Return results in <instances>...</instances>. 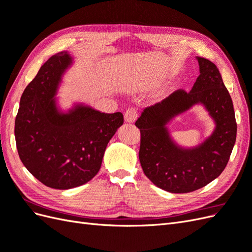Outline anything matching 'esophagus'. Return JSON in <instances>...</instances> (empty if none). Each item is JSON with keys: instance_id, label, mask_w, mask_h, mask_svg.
<instances>
[{"instance_id": "obj_1", "label": "esophagus", "mask_w": 252, "mask_h": 252, "mask_svg": "<svg viewBox=\"0 0 252 252\" xmlns=\"http://www.w3.org/2000/svg\"><path fill=\"white\" fill-rule=\"evenodd\" d=\"M125 122L127 123H134L136 118H138V111L135 108H128L125 112Z\"/></svg>"}]
</instances>
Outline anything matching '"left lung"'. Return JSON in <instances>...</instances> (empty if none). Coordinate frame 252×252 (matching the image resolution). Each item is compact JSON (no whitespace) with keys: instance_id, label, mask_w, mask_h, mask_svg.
Masks as SVG:
<instances>
[{"instance_id":"8db88e82","label":"left lung","mask_w":252,"mask_h":252,"mask_svg":"<svg viewBox=\"0 0 252 252\" xmlns=\"http://www.w3.org/2000/svg\"><path fill=\"white\" fill-rule=\"evenodd\" d=\"M200 67L191 90L178 89L145 108L136 120L141 131L139 158L145 175L171 193L200 189L223 172L236 139L231 96L211 61L196 57ZM196 104L203 105L215 123L212 134L192 148L181 147L171 136L168 125Z\"/></svg>"}]
</instances>
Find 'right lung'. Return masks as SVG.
I'll return each mask as SVG.
<instances>
[{
	"instance_id": "1",
	"label": "right lung",
	"mask_w": 252,
	"mask_h": 252,
	"mask_svg": "<svg viewBox=\"0 0 252 252\" xmlns=\"http://www.w3.org/2000/svg\"><path fill=\"white\" fill-rule=\"evenodd\" d=\"M73 63L67 50L44 63L21 96L14 123L23 165L55 189H70L93 180L107 144L124 123L121 112H101L84 103L61 107L58 91Z\"/></svg>"
}]
</instances>
